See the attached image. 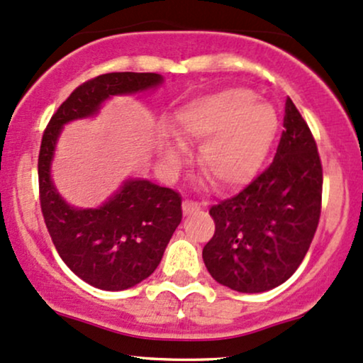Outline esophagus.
<instances>
[{
  "mask_svg": "<svg viewBox=\"0 0 363 363\" xmlns=\"http://www.w3.org/2000/svg\"><path fill=\"white\" fill-rule=\"evenodd\" d=\"M206 203H203V206ZM201 208V204H198V203H194V201H189V199H186L184 203H182V211H184V215H193L194 211H198V209Z\"/></svg>",
  "mask_w": 363,
  "mask_h": 363,
  "instance_id": "esophagus-1",
  "label": "esophagus"
}]
</instances>
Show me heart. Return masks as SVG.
<instances>
[{
    "mask_svg": "<svg viewBox=\"0 0 363 363\" xmlns=\"http://www.w3.org/2000/svg\"><path fill=\"white\" fill-rule=\"evenodd\" d=\"M176 143H164L169 167H179L184 145L201 142L198 165L221 193L247 186L267 159L279 130L277 113L245 87H230L177 108L170 123Z\"/></svg>",
    "mask_w": 363,
    "mask_h": 363,
    "instance_id": "obj_1",
    "label": "heart"
}]
</instances>
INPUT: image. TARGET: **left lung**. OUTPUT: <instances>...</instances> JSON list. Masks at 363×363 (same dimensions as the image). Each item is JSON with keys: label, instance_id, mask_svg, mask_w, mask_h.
I'll return each mask as SVG.
<instances>
[{"label": "left lung", "instance_id": "8db88e82", "mask_svg": "<svg viewBox=\"0 0 363 363\" xmlns=\"http://www.w3.org/2000/svg\"><path fill=\"white\" fill-rule=\"evenodd\" d=\"M316 140L291 98L276 157L245 189L209 208L215 235L203 260L216 282L264 292L286 282L309 250L321 215Z\"/></svg>", "mask_w": 363, "mask_h": 363}]
</instances>
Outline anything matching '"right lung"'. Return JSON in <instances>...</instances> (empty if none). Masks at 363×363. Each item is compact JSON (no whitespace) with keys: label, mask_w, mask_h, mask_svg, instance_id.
<instances>
[{"label":"right lung","mask_w":363,"mask_h":363,"mask_svg":"<svg viewBox=\"0 0 363 363\" xmlns=\"http://www.w3.org/2000/svg\"><path fill=\"white\" fill-rule=\"evenodd\" d=\"M162 82L155 72H108L82 82L52 115L38 154V194L45 226L60 259L82 281L104 291L137 286L157 269L182 220V198L150 181H126L98 209L65 204L50 179L60 128L93 116L104 99L148 89Z\"/></svg>","instance_id":"right-lung-1"}]
</instances>
